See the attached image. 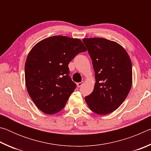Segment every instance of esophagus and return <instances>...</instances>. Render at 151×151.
Masks as SVG:
<instances>
[{
  "label": "esophagus",
  "mask_w": 151,
  "mask_h": 151,
  "mask_svg": "<svg viewBox=\"0 0 151 151\" xmlns=\"http://www.w3.org/2000/svg\"><path fill=\"white\" fill-rule=\"evenodd\" d=\"M83 85V82H81V83H76V85H77L78 87H81V86Z\"/></svg>",
  "instance_id": "1"
}]
</instances>
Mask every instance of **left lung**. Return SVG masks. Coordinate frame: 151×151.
I'll return each mask as SVG.
<instances>
[{"instance_id":"1","label":"left lung","mask_w":151,"mask_h":151,"mask_svg":"<svg viewBox=\"0 0 151 151\" xmlns=\"http://www.w3.org/2000/svg\"><path fill=\"white\" fill-rule=\"evenodd\" d=\"M93 61L95 85L85 100L101 115L113 112L127 98L132 86V63L124 48L103 38L83 39Z\"/></svg>"}]
</instances>
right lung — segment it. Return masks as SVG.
Masks as SVG:
<instances>
[{
    "label": "right lung",
    "mask_w": 151,
    "mask_h": 151,
    "mask_svg": "<svg viewBox=\"0 0 151 151\" xmlns=\"http://www.w3.org/2000/svg\"><path fill=\"white\" fill-rule=\"evenodd\" d=\"M86 50L78 39L54 36L33 47L25 63L27 91L37 108L47 114L60 111L76 88L68 63Z\"/></svg>",
    "instance_id": "obj_1"
}]
</instances>
